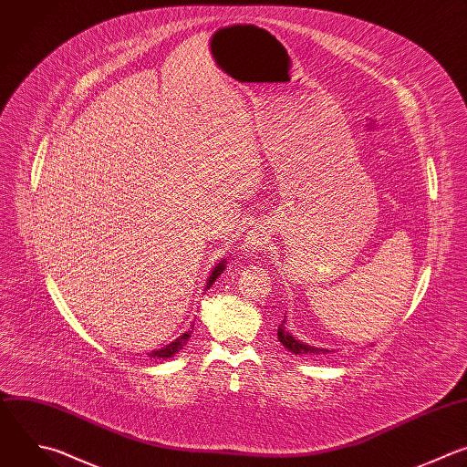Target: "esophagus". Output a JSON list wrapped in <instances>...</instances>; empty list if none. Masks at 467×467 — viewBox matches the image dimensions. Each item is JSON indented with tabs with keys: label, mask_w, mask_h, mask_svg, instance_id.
Wrapping results in <instances>:
<instances>
[{
	"label": "esophagus",
	"mask_w": 467,
	"mask_h": 467,
	"mask_svg": "<svg viewBox=\"0 0 467 467\" xmlns=\"http://www.w3.org/2000/svg\"><path fill=\"white\" fill-rule=\"evenodd\" d=\"M268 246V234L261 228V226H255L254 230L248 232L246 235V241L243 244V254H248V255H254L255 252H261Z\"/></svg>",
	"instance_id": "obj_1"
}]
</instances>
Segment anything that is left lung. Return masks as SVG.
I'll return each mask as SVG.
<instances>
[{"instance_id": "obj_1", "label": "left lung", "mask_w": 467, "mask_h": 467, "mask_svg": "<svg viewBox=\"0 0 467 467\" xmlns=\"http://www.w3.org/2000/svg\"><path fill=\"white\" fill-rule=\"evenodd\" d=\"M285 320L282 322V326L277 327V338L279 342H282L289 351H293L295 355H320V353H327V349H322V348H315V346H309V344H302L300 340H296L285 327H284Z\"/></svg>"}]
</instances>
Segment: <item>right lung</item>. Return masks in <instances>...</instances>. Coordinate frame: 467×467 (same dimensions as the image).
<instances>
[{"label": "right lung", "mask_w": 467, "mask_h": 467, "mask_svg": "<svg viewBox=\"0 0 467 467\" xmlns=\"http://www.w3.org/2000/svg\"><path fill=\"white\" fill-rule=\"evenodd\" d=\"M224 270V261L223 263H219L215 268H213V272H212V275H210V279H208V287L206 289H210L212 285H213V282L215 279L221 275V272ZM192 337V331H188V333H183L180 338H176L174 342H171L169 346H165L163 349H158V351H152V353H147L149 357H160V358H167V357H172L174 353H178L180 349H182V346L188 342V338Z\"/></svg>", "instance_id": "right-lung-1"}]
</instances>
